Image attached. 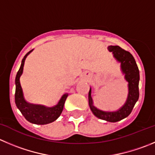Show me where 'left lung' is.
<instances>
[{
  "instance_id": "obj_1",
  "label": "left lung",
  "mask_w": 155,
  "mask_h": 155,
  "mask_svg": "<svg viewBox=\"0 0 155 155\" xmlns=\"http://www.w3.org/2000/svg\"><path fill=\"white\" fill-rule=\"evenodd\" d=\"M110 51L113 53L115 58L121 63V68L125 74V78L129 82V95L127 101L123 107L116 112H104L96 108L93 105L91 98V89H90L88 94L89 105L91 111L94 116L101 119L116 123L118 121L127 117L134 108V106L138 101L139 97V70L137 66L135 60L132 54L129 51L123 49L118 45H110L108 47Z\"/></svg>"
}]
</instances>
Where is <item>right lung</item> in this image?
<instances>
[{
	"label": "right lung",
	"instance_id": "add662e5",
	"mask_svg": "<svg viewBox=\"0 0 155 155\" xmlns=\"http://www.w3.org/2000/svg\"><path fill=\"white\" fill-rule=\"evenodd\" d=\"M32 51V49L26 53V55L23 57L21 65H20V69L17 71V76H16L15 103L17 108L20 110L25 119L29 121V123L37 125H45L52 123L59 117L61 113H62L64 102H65L68 94H64L60 99L58 104L52 107H45L44 106L28 104L27 102H26L24 97H23V90H22L21 85H20V78L23 73L25 59Z\"/></svg>",
	"mask_w": 155,
	"mask_h": 155
}]
</instances>
